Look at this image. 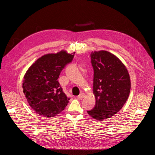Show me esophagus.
Instances as JSON below:
<instances>
[{"mask_svg": "<svg viewBox=\"0 0 155 155\" xmlns=\"http://www.w3.org/2000/svg\"><path fill=\"white\" fill-rule=\"evenodd\" d=\"M84 97H85V94H84V93H81L80 95H78V96H77V99H83Z\"/></svg>", "mask_w": 155, "mask_h": 155, "instance_id": "34e87169", "label": "esophagus"}]
</instances>
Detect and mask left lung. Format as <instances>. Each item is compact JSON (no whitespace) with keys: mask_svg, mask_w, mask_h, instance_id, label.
Segmentation results:
<instances>
[{"mask_svg":"<svg viewBox=\"0 0 155 155\" xmlns=\"http://www.w3.org/2000/svg\"><path fill=\"white\" fill-rule=\"evenodd\" d=\"M94 69V108L87 114L98 121L111 118L122 108L130 90V80L124 64L107 51L91 53Z\"/></svg>","mask_w":155,"mask_h":155,"instance_id":"8db88e82","label":"left lung"}]
</instances>
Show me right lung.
<instances>
[{"instance_id": "right-lung-1", "label": "right lung", "mask_w": 155, "mask_h": 155, "mask_svg": "<svg viewBox=\"0 0 155 155\" xmlns=\"http://www.w3.org/2000/svg\"><path fill=\"white\" fill-rule=\"evenodd\" d=\"M61 50L37 59L26 71L23 81V93L31 107L45 118L54 117L67 106L69 98L62 91L58 81L65 65L74 54Z\"/></svg>"}]
</instances>
